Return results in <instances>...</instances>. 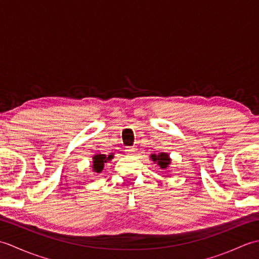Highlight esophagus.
Masks as SVG:
<instances>
[{
	"mask_svg": "<svg viewBox=\"0 0 259 259\" xmlns=\"http://www.w3.org/2000/svg\"><path fill=\"white\" fill-rule=\"evenodd\" d=\"M135 151H136V148H135V147H128V148H126V149H125V153H126V155H134Z\"/></svg>",
	"mask_w": 259,
	"mask_h": 259,
	"instance_id": "34e87169",
	"label": "esophagus"
}]
</instances>
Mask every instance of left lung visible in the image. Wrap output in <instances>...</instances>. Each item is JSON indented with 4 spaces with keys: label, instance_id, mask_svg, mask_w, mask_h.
<instances>
[{
    "label": "left lung",
    "instance_id": "obj_1",
    "mask_svg": "<svg viewBox=\"0 0 259 259\" xmlns=\"http://www.w3.org/2000/svg\"><path fill=\"white\" fill-rule=\"evenodd\" d=\"M150 158L152 159V161H155L159 167L161 169H167L169 167L170 162H171V159H170L169 155L166 152H160L159 155H156V153H152L150 156Z\"/></svg>",
    "mask_w": 259,
    "mask_h": 259
}]
</instances>
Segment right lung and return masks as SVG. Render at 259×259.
I'll use <instances>...</instances> for the list:
<instances>
[{
	"instance_id": "1",
	"label": "right lung",
	"mask_w": 259,
	"mask_h": 259,
	"mask_svg": "<svg viewBox=\"0 0 259 259\" xmlns=\"http://www.w3.org/2000/svg\"><path fill=\"white\" fill-rule=\"evenodd\" d=\"M113 158V156H106V155H101V153H97V155L93 156V162H92V170L97 174H100L103 167H104V163H107V161L111 160Z\"/></svg>"
}]
</instances>
